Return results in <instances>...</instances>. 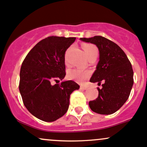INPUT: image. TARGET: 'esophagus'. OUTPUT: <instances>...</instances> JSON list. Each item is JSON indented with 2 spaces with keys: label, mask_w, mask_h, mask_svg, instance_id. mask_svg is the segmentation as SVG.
I'll list each match as a JSON object with an SVG mask.
<instances>
[{
  "label": "esophagus",
  "mask_w": 147,
  "mask_h": 147,
  "mask_svg": "<svg viewBox=\"0 0 147 147\" xmlns=\"http://www.w3.org/2000/svg\"><path fill=\"white\" fill-rule=\"evenodd\" d=\"M80 89H81V90H86V89H87V88H87V87H86V86H80Z\"/></svg>",
  "instance_id": "34e87169"
}]
</instances>
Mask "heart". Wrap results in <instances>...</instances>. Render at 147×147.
Listing matches in <instances>:
<instances>
[{
    "instance_id": "1",
    "label": "heart",
    "mask_w": 147,
    "mask_h": 147,
    "mask_svg": "<svg viewBox=\"0 0 147 147\" xmlns=\"http://www.w3.org/2000/svg\"><path fill=\"white\" fill-rule=\"evenodd\" d=\"M83 50H84L85 53H86L87 57L88 59L91 57H97V55H98V50H97V47L95 45H92V44L85 45L83 46ZM68 53H69V50L66 53L65 60H67ZM90 76V72L89 71L81 70L79 69H71L67 73V77L69 79L75 80V81L80 83H83Z\"/></svg>"
}]
</instances>
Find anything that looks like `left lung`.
Masks as SVG:
<instances>
[{"mask_svg":"<svg viewBox=\"0 0 147 147\" xmlns=\"http://www.w3.org/2000/svg\"><path fill=\"white\" fill-rule=\"evenodd\" d=\"M83 41L97 45L99 61L90 81L104 82L97 99L90 101L92 111L99 114L109 115L117 111L130 96L133 86V70L127 55L119 46L111 40L95 36L80 38Z\"/></svg>","mask_w":147,"mask_h":147,"instance_id":"obj_1","label":"left lung"}]
</instances>
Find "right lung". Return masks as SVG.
<instances>
[{"mask_svg":"<svg viewBox=\"0 0 147 147\" xmlns=\"http://www.w3.org/2000/svg\"><path fill=\"white\" fill-rule=\"evenodd\" d=\"M75 40L74 37L45 38L24 59L19 89L28 111L41 121L53 122L64 116L71 94L79 89L73 80L58 83L66 75L65 52Z\"/></svg>","mask_w":147,"mask_h":147,"instance_id":"1","label":"right lung"}]
</instances>
